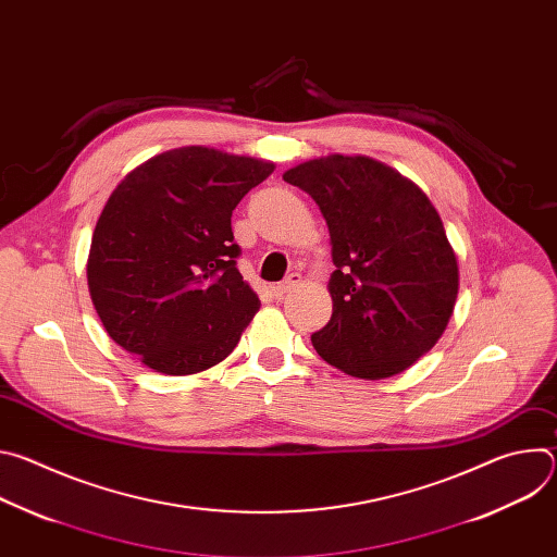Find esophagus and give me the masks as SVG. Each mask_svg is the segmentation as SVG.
Instances as JSON below:
<instances>
[{
	"instance_id": "1",
	"label": "esophagus",
	"mask_w": 557,
	"mask_h": 557,
	"mask_svg": "<svg viewBox=\"0 0 557 557\" xmlns=\"http://www.w3.org/2000/svg\"><path fill=\"white\" fill-rule=\"evenodd\" d=\"M301 284V275L299 273H290L288 277H284L280 284H275L273 286V295L275 297H282V295H286V293H290L295 286H299Z\"/></svg>"
}]
</instances>
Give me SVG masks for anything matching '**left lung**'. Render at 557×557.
I'll list each match as a JSON object with an SVG mask.
<instances>
[{"mask_svg":"<svg viewBox=\"0 0 557 557\" xmlns=\"http://www.w3.org/2000/svg\"><path fill=\"white\" fill-rule=\"evenodd\" d=\"M282 178L320 207L337 267L333 317L312 333L314 350L359 379L408 370L436 346L458 295V260L438 211L370 156L312 158Z\"/></svg>","mask_w":557,"mask_h":557,"instance_id":"obj_1","label":"left lung"}]
</instances>
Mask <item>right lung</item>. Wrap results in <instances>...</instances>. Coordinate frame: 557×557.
Segmentation results:
<instances>
[{"label":"right lung","mask_w":557,"mask_h":557,"mask_svg":"<svg viewBox=\"0 0 557 557\" xmlns=\"http://www.w3.org/2000/svg\"><path fill=\"white\" fill-rule=\"evenodd\" d=\"M273 170L260 158L187 145L151 156L108 198L88 288L108 335L147 368L196 374L240 342L260 299L235 267L231 213Z\"/></svg>","instance_id":"obj_1"}]
</instances>
